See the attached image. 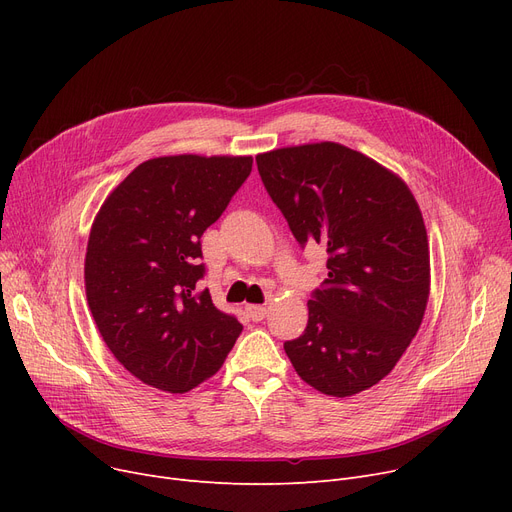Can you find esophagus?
Instances as JSON below:
<instances>
[{"mask_svg": "<svg viewBox=\"0 0 512 512\" xmlns=\"http://www.w3.org/2000/svg\"><path fill=\"white\" fill-rule=\"evenodd\" d=\"M247 315L253 319V321H261L265 315H267V309L263 305H247Z\"/></svg>", "mask_w": 512, "mask_h": 512, "instance_id": "34e87169", "label": "esophagus"}]
</instances>
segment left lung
Here are the masks:
<instances>
[{
    "instance_id": "8db88e82",
    "label": "left lung",
    "mask_w": 512,
    "mask_h": 512,
    "mask_svg": "<svg viewBox=\"0 0 512 512\" xmlns=\"http://www.w3.org/2000/svg\"><path fill=\"white\" fill-rule=\"evenodd\" d=\"M294 238L328 253L303 336L284 351L309 386L353 396L378 384L415 338L429 299L421 209L394 172L340 143L255 157Z\"/></svg>"
}]
</instances>
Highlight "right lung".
<instances>
[{"instance_id": "right-lung-1", "label": "right lung", "mask_w": 512, "mask_h": 512, "mask_svg": "<svg viewBox=\"0 0 512 512\" xmlns=\"http://www.w3.org/2000/svg\"><path fill=\"white\" fill-rule=\"evenodd\" d=\"M251 155H168L134 168L89 234L85 290L112 355L143 384L182 394L218 371L240 321L195 290L201 236L251 174Z\"/></svg>"}]
</instances>
